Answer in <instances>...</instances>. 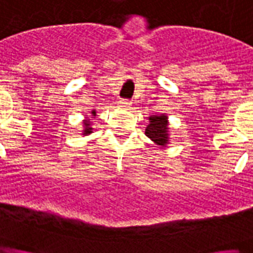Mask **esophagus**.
<instances>
[{"label":"esophagus","mask_w":253,"mask_h":253,"mask_svg":"<svg viewBox=\"0 0 253 253\" xmlns=\"http://www.w3.org/2000/svg\"><path fill=\"white\" fill-rule=\"evenodd\" d=\"M119 106L120 108H130V106H132V102L128 101V99H120Z\"/></svg>","instance_id":"1"}]
</instances>
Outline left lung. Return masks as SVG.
<instances>
[{"label":"left lung","instance_id":"obj_1","mask_svg":"<svg viewBox=\"0 0 253 253\" xmlns=\"http://www.w3.org/2000/svg\"><path fill=\"white\" fill-rule=\"evenodd\" d=\"M145 134L156 145L166 147L169 144V117L166 114L151 116L149 124L145 129Z\"/></svg>","mask_w":253,"mask_h":253}]
</instances>
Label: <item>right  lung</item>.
Instances as JSON below:
<instances>
[{
	"label": "right lung",
	"instance_id": "add662e5",
	"mask_svg": "<svg viewBox=\"0 0 253 253\" xmlns=\"http://www.w3.org/2000/svg\"><path fill=\"white\" fill-rule=\"evenodd\" d=\"M91 114H93V116H95V110H93V112H91ZM91 130H93V128H90V121H88V120H84V136H87V134L91 133Z\"/></svg>",
	"mask_w": 253,
	"mask_h": 253
}]
</instances>
